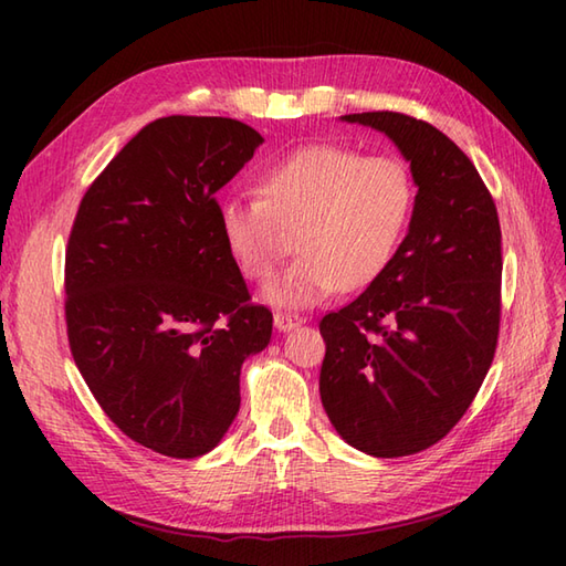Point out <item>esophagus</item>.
I'll return each instance as SVG.
<instances>
[{
	"label": "esophagus",
	"instance_id": "obj_1",
	"mask_svg": "<svg viewBox=\"0 0 566 566\" xmlns=\"http://www.w3.org/2000/svg\"><path fill=\"white\" fill-rule=\"evenodd\" d=\"M304 323L302 316H294V314H274V328L280 333H286V331H294Z\"/></svg>",
	"mask_w": 566,
	"mask_h": 566
}]
</instances>
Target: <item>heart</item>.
Instances as JSON below:
<instances>
[{
    "instance_id": "heart-1",
    "label": "heart",
    "mask_w": 566,
    "mask_h": 566,
    "mask_svg": "<svg viewBox=\"0 0 566 566\" xmlns=\"http://www.w3.org/2000/svg\"><path fill=\"white\" fill-rule=\"evenodd\" d=\"M258 197L219 209L223 243L248 280L268 282L294 245L298 255L268 286L280 308H308L363 290L389 268L416 209L408 165L338 143H311L258 177Z\"/></svg>"
}]
</instances>
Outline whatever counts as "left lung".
I'll list each match as a JSON object with an SVG mask.
<instances>
[{
	"label": "left lung",
	"mask_w": 566,
	"mask_h": 566,
	"mask_svg": "<svg viewBox=\"0 0 566 566\" xmlns=\"http://www.w3.org/2000/svg\"><path fill=\"white\" fill-rule=\"evenodd\" d=\"M340 122L387 136L418 191L389 268L321 321V401L355 450L403 457L448 436L494 359L501 226L476 167L436 126L396 112Z\"/></svg>",
	"instance_id": "1"
}]
</instances>
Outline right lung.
I'll return each instance as SVG.
<instances>
[{
    "label": "right lung",
    "mask_w": 566,
    "mask_h": 566,
    "mask_svg": "<svg viewBox=\"0 0 566 566\" xmlns=\"http://www.w3.org/2000/svg\"><path fill=\"white\" fill-rule=\"evenodd\" d=\"M260 143L235 118H158L94 179L70 233L65 318L80 375L122 432L175 460L223 440L240 367L272 338L213 199Z\"/></svg>",
    "instance_id": "1"
}]
</instances>
